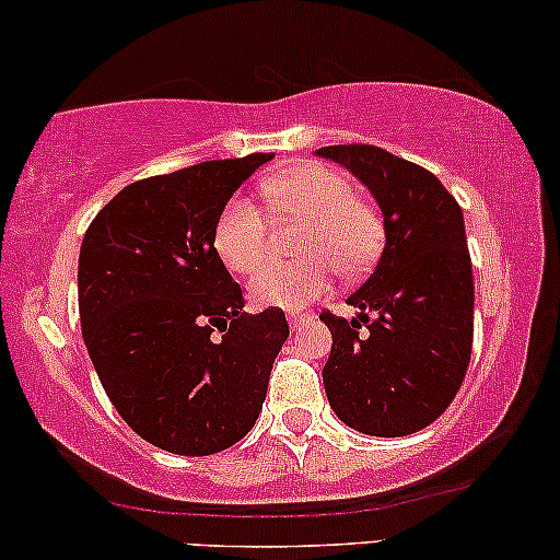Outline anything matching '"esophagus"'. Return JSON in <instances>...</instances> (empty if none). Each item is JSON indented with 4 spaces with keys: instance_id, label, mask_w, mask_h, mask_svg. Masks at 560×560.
<instances>
[{
    "instance_id": "esophagus-1",
    "label": "esophagus",
    "mask_w": 560,
    "mask_h": 560,
    "mask_svg": "<svg viewBox=\"0 0 560 560\" xmlns=\"http://www.w3.org/2000/svg\"><path fill=\"white\" fill-rule=\"evenodd\" d=\"M302 320H305V313H289V326H292V329H298Z\"/></svg>"
}]
</instances>
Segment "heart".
Listing matches in <instances>:
<instances>
[{"label":"heart","mask_w":560,"mask_h":560,"mask_svg":"<svg viewBox=\"0 0 560 560\" xmlns=\"http://www.w3.org/2000/svg\"><path fill=\"white\" fill-rule=\"evenodd\" d=\"M268 210L281 223H302L294 266H273L249 284V298L262 307H302L329 287V267L361 276L382 247V221L355 197L350 178L320 163L289 165L262 182ZM271 223L253 199L231 197L218 213L213 247L229 271L249 276L268 258Z\"/></svg>","instance_id":"1"}]
</instances>
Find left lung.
Segmentation results:
<instances>
[{"mask_svg": "<svg viewBox=\"0 0 560 560\" xmlns=\"http://www.w3.org/2000/svg\"><path fill=\"white\" fill-rule=\"evenodd\" d=\"M382 208L384 249L331 331L324 387L339 421L405 436L440 419L464 384L474 342V276L460 205L434 173L371 144L320 147Z\"/></svg>", "mask_w": 560, "mask_h": 560, "instance_id": "left-lung-1", "label": "left lung"}]
</instances>
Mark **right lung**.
I'll return each mask as SVG.
<instances>
[{
  "mask_svg": "<svg viewBox=\"0 0 560 560\" xmlns=\"http://www.w3.org/2000/svg\"><path fill=\"white\" fill-rule=\"evenodd\" d=\"M271 158L208 160L128 184L81 242V331L96 376L120 419L168 453L236 445L258 421L289 337L281 307L242 311L213 247L223 205Z\"/></svg>",
  "mask_w": 560,
  "mask_h": 560,
  "instance_id": "add662e5",
  "label": "right lung"
}]
</instances>
